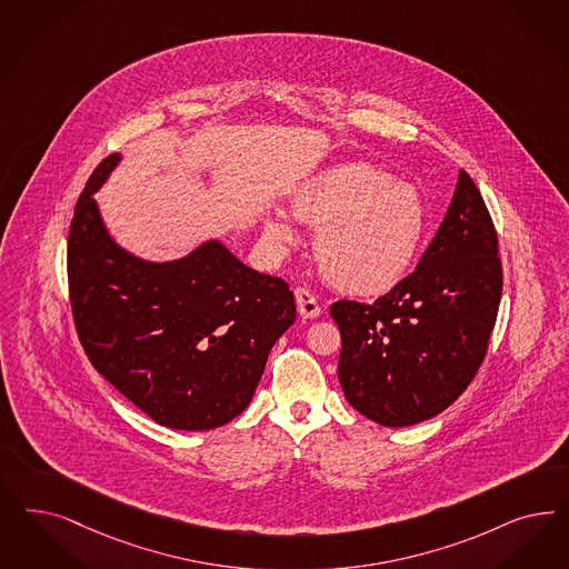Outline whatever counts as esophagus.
I'll return each instance as SVG.
<instances>
[{"instance_id":"34e87169","label":"esophagus","mask_w":569,"mask_h":569,"mask_svg":"<svg viewBox=\"0 0 569 569\" xmlns=\"http://www.w3.org/2000/svg\"><path fill=\"white\" fill-rule=\"evenodd\" d=\"M295 301H297V310H299L303 318H316L320 313L318 299L306 287H297L295 289Z\"/></svg>"}]
</instances>
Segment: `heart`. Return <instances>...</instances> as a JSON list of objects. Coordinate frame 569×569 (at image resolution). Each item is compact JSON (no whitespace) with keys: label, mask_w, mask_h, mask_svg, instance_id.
<instances>
[{"label":"heart","mask_w":569,"mask_h":569,"mask_svg":"<svg viewBox=\"0 0 569 569\" xmlns=\"http://www.w3.org/2000/svg\"><path fill=\"white\" fill-rule=\"evenodd\" d=\"M295 216L316 230L313 257L330 284L351 297H381L398 289L421 256L427 204L417 186L379 167L351 161L329 167L291 197ZM266 237L297 239L284 213L266 220Z\"/></svg>","instance_id":"heart-1"}]
</instances>
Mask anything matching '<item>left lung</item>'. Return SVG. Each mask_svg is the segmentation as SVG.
<instances>
[{
  "label": "left lung",
  "instance_id": "obj_1",
  "mask_svg": "<svg viewBox=\"0 0 569 569\" xmlns=\"http://www.w3.org/2000/svg\"><path fill=\"white\" fill-rule=\"evenodd\" d=\"M502 295L495 221L467 171L417 270L375 303L339 299V381L348 402L383 427L427 421L481 367Z\"/></svg>",
  "mask_w": 569,
  "mask_h": 569
}]
</instances>
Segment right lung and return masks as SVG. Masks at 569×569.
<instances>
[{
  "instance_id": "add662e5",
  "label": "right lung",
  "mask_w": 569,
  "mask_h": 569,
  "mask_svg": "<svg viewBox=\"0 0 569 569\" xmlns=\"http://www.w3.org/2000/svg\"><path fill=\"white\" fill-rule=\"evenodd\" d=\"M119 154L93 169L74 204L67 276L74 329L92 367L163 427L216 429L249 406L295 297L220 242L169 263L117 247L92 192Z\"/></svg>"
}]
</instances>
